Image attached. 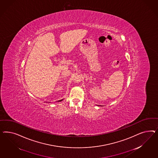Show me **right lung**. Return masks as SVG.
I'll return each mask as SVG.
<instances>
[{"instance_id": "1", "label": "right lung", "mask_w": 158, "mask_h": 158, "mask_svg": "<svg viewBox=\"0 0 158 158\" xmlns=\"http://www.w3.org/2000/svg\"><path fill=\"white\" fill-rule=\"evenodd\" d=\"M62 100H59V101H62Z\"/></svg>"}]
</instances>
